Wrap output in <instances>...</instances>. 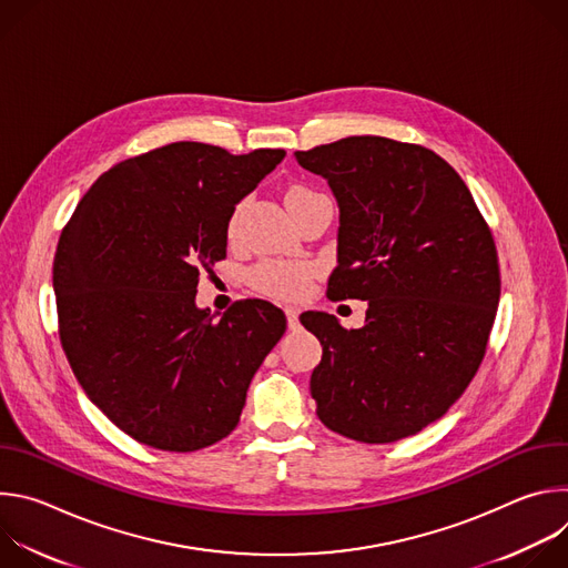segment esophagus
Returning a JSON list of instances; mask_svg holds the SVG:
<instances>
[{
    "label": "esophagus",
    "instance_id": "1",
    "mask_svg": "<svg viewBox=\"0 0 568 568\" xmlns=\"http://www.w3.org/2000/svg\"><path fill=\"white\" fill-rule=\"evenodd\" d=\"M285 316H287V328L296 331L298 328V310L296 307H285Z\"/></svg>",
    "mask_w": 568,
    "mask_h": 568
}]
</instances>
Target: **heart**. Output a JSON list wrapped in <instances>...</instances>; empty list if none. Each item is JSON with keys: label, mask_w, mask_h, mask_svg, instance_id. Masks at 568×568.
<instances>
[{"label": "heart", "mask_w": 568, "mask_h": 568, "mask_svg": "<svg viewBox=\"0 0 568 568\" xmlns=\"http://www.w3.org/2000/svg\"><path fill=\"white\" fill-rule=\"evenodd\" d=\"M310 193L312 191L296 186V189H290L285 200L303 197V195H310ZM237 217H240V211H235L231 222H229V233L231 235L237 231ZM314 272H316V267L307 261L265 258V261L256 263L254 267H250L247 283L258 294H265V296L278 298V301H290V298H298L307 290V283L314 276Z\"/></svg>", "instance_id": "heart-1"}]
</instances>
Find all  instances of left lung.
Listing matches in <instances>:
<instances>
[{
    "label": "left lung",
    "instance_id": "1",
    "mask_svg": "<svg viewBox=\"0 0 568 568\" xmlns=\"http://www.w3.org/2000/svg\"><path fill=\"white\" fill-rule=\"evenodd\" d=\"M294 154L339 204L328 290L368 301L357 331L301 314L323 346L310 377L316 416L359 443L414 436L483 362L501 294L493 231L458 173L423 145L348 136Z\"/></svg>",
    "mask_w": 568,
    "mask_h": 568
}]
</instances>
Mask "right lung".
Listing matches in <instances>:
<instances>
[{
  "label": "right lung",
  "instance_id": "obj_1",
  "mask_svg": "<svg viewBox=\"0 0 568 568\" xmlns=\"http://www.w3.org/2000/svg\"><path fill=\"white\" fill-rule=\"evenodd\" d=\"M285 156L178 141L103 173L62 229L53 292L80 386L128 436L164 452L226 438L285 314L235 301L215 321L195 305L202 272L226 256L235 204Z\"/></svg>",
  "mask_w": 568,
  "mask_h": 568
}]
</instances>
